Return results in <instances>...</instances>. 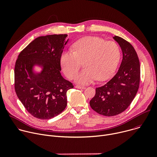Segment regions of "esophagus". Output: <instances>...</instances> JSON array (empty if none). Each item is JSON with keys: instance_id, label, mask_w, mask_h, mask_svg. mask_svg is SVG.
Segmentation results:
<instances>
[{"instance_id": "34e87169", "label": "esophagus", "mask_w": 157, "mask_h": 157, "mask_svg": "<svg viewBox=\"0 0 157 157\" xmlns=\"http://www.w3.org/2000/svg\"><path fill=\"white\" fill-rule=\"evenodd\" d=\"M75 87L78 89H84L86 88L84 86H79V85H76Z\"/></svg>"}]
</instances>
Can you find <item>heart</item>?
I'll list each match as a JSON object with an SVG mask.
<instances>
[{"mask_svg": "<svg viewBox=\"0 0 157 157\" xmlns=\"http://www.w3.org/2000/svg\"><path fill=\"white\" fill-rule=\"evenodd\" d=\"M74 51H64L60 56V64L64 75L73 79L84 62L85 69L76 77L81 84L91 83L98 79L104 81L113 75L118 66L121 51L114 41H105L96 36H86L77 41Z\"/></svg>", "mask_w": 157, "mask_h": 157, "instance_id": "1", "label": "heart"}]
</instances>
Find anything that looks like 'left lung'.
Listing matches in <instances>:
<instances>
[{
    "label": "left lung",
    "mask_w": 157,
    "mask_h": 157,
    "mask_svg": "<svg viewBox=\"0 0 157 157\" xmlns=\"http://www.w3.org/2000/svg\"><path fill=\"white\" fill-rule=\"evenodd\" d=\"M113 38L122 51L120 68L109 81L96 89V94L89 102L94 111L105 116H116L127 109L135 98L140 84V62L135 49L120 36H115Z\"/></svg>",
    "instance_id": "left-lung-1"
}]
</instances>
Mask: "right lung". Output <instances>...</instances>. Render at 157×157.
Returning a JSON list of instances; mask_svg holds the SVG:
<instances>
[{"instance_id":"add662e5","label":"right lung","mask_w":157,"mask_h":157,"mask_svg":"<svg viewBox=\"0 0 157 157\" xmlns=\"http://www.w3.org/2000/svg\"><path fill=\"white\" fill-rule=\"evenodd\" d=\"M66 34L35 38L18 55L14 70L15 91L26 110L42 120L52 119L65 109L66 93L73 84L61 75L60 56L68 41ZM35 65L42 67L35 74Z\"/></svg>"}]
</instances>
